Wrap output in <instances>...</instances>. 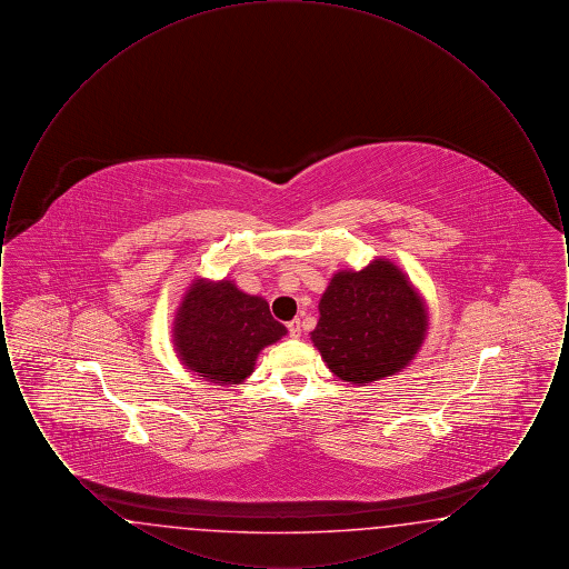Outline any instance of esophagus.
Instances as JSON below:
<instances>
[{
    "mask_svg": "<svg viewBox=\"0 0 569 569\" xmlns=\"http://www.w3.org/2000/svg\"><path fill=\"white\" fill-rule=\"evenodd\" d=\"M288 332H290V337L292 339H298L300 337V332H302V325H300V320L295 318L292 322H288Z\"/></svg>",
    "mask_w": 569,
    "mask_h": 569,
    "instance_id": "obj_1",
    "label": "esophagus"
}]
</instances>
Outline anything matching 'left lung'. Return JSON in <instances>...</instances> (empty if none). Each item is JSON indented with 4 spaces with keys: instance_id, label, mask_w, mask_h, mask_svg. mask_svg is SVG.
Listing matches in <instances>:
<instances>
[{
    "instance_id": "1",
    "label": "left lung",
    "mask_w": 569,
    "mask_h": 569,
    "mask_svg": "<svg viewBox=\"0 0 569 569\" xmlns=\"http://www.w3.org/2000/svg\"><path fill=\"white\" fill-rule=\"evenodd\" d=\"M427 325L425 302L406 272L376 260L362 271L330 279L311 341L337 378L369 383L406 369L425 341Z\"/></svg>"
}]
</instances>
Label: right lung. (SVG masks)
<instances>
[{"mask_svg":"<svg viewBox=\"0 0 569 569\" xmlns=\"http://www.w3.org/2000/svg\"><path fill=\"white\" fill-rule=\"evenodd\" d=\"M264 298L249 297L232 281L191 283L174 320V346L183 365L213 383H241L262 348L286 335Z\"/></svg>","mask_w":569,"mask_h":569,"instance_id":"1","label":"right lung"}]
</instances>
